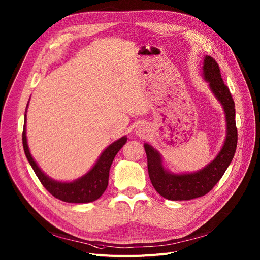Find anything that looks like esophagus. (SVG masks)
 <instances>
[{"label": "esophagus", "instance_id": "obj_1", "mask_svg": "<svg viewBox=\"0 0 260 260\" xmlns=\"http://www.w3.org/2000/svg\"><path fill=\"white\" fill-rule=\"evenodd\" d=\"M146 132H147V129H146L145 125H142V124L138 125L137 129H136V134L139 135V136H144L146 134Z\"/></svg>", "mask_w": 260, "mask_h": 260}]
</instances>
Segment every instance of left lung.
Masks as SVG:
<instances>
[{"mask_svg": "<svg viewBox=\"0 0 260 260\" xmlns=\"http://www.w3.org/2000/svg\"><path fill=\"white\" fill-rule=\"evenodd\" d=\"M203 74L216 98L223 105L228 127L226 139L220 153L208 167L197 173L183 175H174L167 172L162 167L159 153L151 145L144 144L149 179L157 192L169 200H189L208 194L221 179L236 152L235 103L221 78L219 65L210 56L204 59Z\"/></svg>", "mask_w": 260, "mask_h": 260, "instance_id": "obj_1", "label": "left lung"}]
</instances>
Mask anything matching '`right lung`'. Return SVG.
Wrapping results in <instances>:
<instances>
[{"instance_id": "right-lung-1", "label": "right lung", "mask_w": 260, "mask_h": 260, "mask_svg": "<svg viewBox=\"0 0 260 260\" xmlns=\"http://www.w3.org/2000/svg\"><path fill=\"white\" fill-rule=\"evenodd\" d=\"M22 140L27 160L29 161L30 166L35 171L40 182L43 184V186L53 197L65 202L87 203L97 200L105 192V189L108 185L109 169H111L115 156L120 151L121 147L126 143L127 138L122 137L118 141L109 145L102 153L94 167L85 176L70 183L54 181L48 178V177L40 170V168L37 166V163L35 162L29 153L28 145H27L25 125L22 133Z\"/></svg>"}]
</instances>
